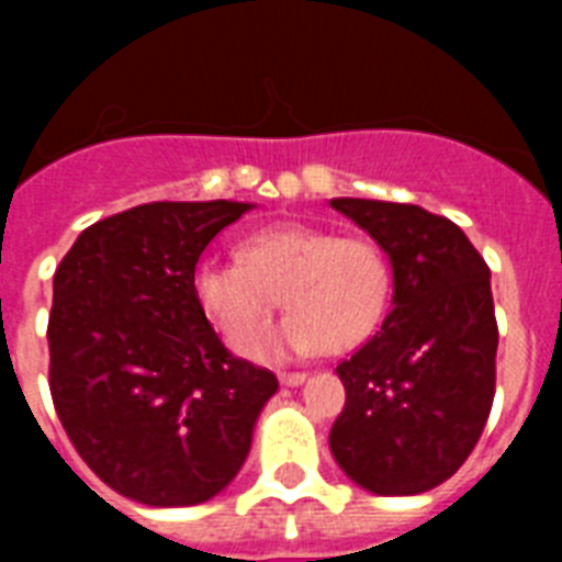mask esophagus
Listing matches in <instances>:
<instances>
[{"mask_svg":"<svg viewBox=\"0 0 562 562\" xmlns=\"http://www.w3.org/2000/svg\"><path fill=\"white\" fill-rule=\"evenodd\" d=\"M308 379V373H280V382L289 384V387H297V384H303Z\"/></svg>","mask_w":562,"mask_h":562,"instance_id":"esophagus-1","label":"esophagus"}]
</instances>
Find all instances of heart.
Instances as JSON below:
<instances>
[{
  "label": "heart",
  "mask_w": 562,
  "mask_h": 562,
  "mask_svg": "<svg viewBox=\"0 0 562 562\" xmlns=\"http://www.w3.org/2000/svg\"><path fill=\"white\" fill-rule=\"evenodd\" d=\"M241 262L194 268V300L233 347L252 341L282 299L292 315L259 342L254 359L356 350L382 324L391 300V259L373 238L338 236L312 224H273L238 245Z\"/></svg>",
  "instance_id": "heart-1"
}]
</instances>
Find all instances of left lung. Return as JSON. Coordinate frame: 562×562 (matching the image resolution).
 <instances>
[{"label":"left lung","mask_w":562,"mask_h":562,"mask_svg":"<svg viewBox=\"0 0 562 562\" xmlns=\"http://www.w3.org/2000/svg\"><path fill=\"white\" fill-rule=\"evenodd\" d=\"M329 203L393 268L382 329L338 364L347 402L329 449L359 487L417 496L452 479L487 426L498 347L490 268L458 224L423 206Z\"/></svg>","instance_id":"obj_1"}]
</instances>
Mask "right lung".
<instances>
[{
  "instance_id": "add662e5",
  "label": "right lung",
  "mask_w": 562,
  "mask_h": 562,
  "mask_svg": "<svg viewBox=\"0 0 562 562\" xmlns=\"http://www.w3.org/2000/svg\"><path fill=\"white\" fill-rule=\"evenodd\" d=\"M254 203L154 201L95 221L55 271L48 387L66 435L139 505L210 502L241 470L280 382L236 359L194 300V265Z\"/></svg>"
}]
</instances>
